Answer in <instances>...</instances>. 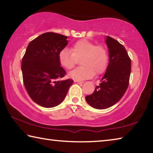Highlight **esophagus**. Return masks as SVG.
Returning <instances> with one entry per match:
<instances>
[{"instance_id": "34e87169", "label": "esophagus", "mask_w": 153, "mask_h": 153, "mask_svg": "<svg viewBox=\"0 0 153 153\" xmlns=\"http://www.w3.org/2000/svg\"><path fill=\"white\" fill-rule=\"evenodd\" d=\"M74 83L75 84H84V82H82V81H79V80H74Z\"/></svg>"}]
</instances>
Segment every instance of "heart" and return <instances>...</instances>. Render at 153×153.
Returning <instances> with one entry per match:
<instances>
[{
    "label": "heart",
    "instance_id": "heart-1",
    "mask_svg": "<svg viewBox=\"0 0 153 153\" xmlns=\"http://www.w3.org/2000/svg\"><path fill=\"white\" fill-rule=\"evenodd\" d=\"M80 60L82 66L69 73L72 79L81 80L90 78L94 74H101L108 65V55L107 50L102 45H96L90 41L82 39L73 44L70 51L64 49L59 53V62L63 68L67 69L73 68Z\"/></svg>",
    "mask_w": 153,
    "mask_h": 153
}]
</instances>
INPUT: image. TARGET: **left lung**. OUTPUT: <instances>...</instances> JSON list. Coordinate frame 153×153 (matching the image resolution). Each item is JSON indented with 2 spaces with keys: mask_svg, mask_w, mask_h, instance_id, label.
<instances>
[{
  "mask_svg": "<svg viewBox=\"0 0 153 153\" xmlns=\"http://www.w3.org/2000/svg\"><path fill=\"white\" fill-rule=\"evenodd\" d=\"M109 63L100 83L91 95L85 97L89 105L96 109H106L117 103L129 84L131 60L124 47L114 39L106 36Z\"/></svg>",
  "mask_w": 153,
  "mask_h": 153,
  "instance_id": "obj_1",
  "label": "left lung"
}]
</instances>
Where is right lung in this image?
Instances as JSON below:
<instances>
[{
  "instance_id": "1",
  "label": "right lung",
  "mask_w": 153,
  "mask_h": 153,
  "mask_svg": "<svg viewBox=\"0 0 153 153\" xmlns=\"http://www.w3.org/2000/svg\"><path fill=\"white\" fill-rule=\"evenodd\" d=\"M67 36L48 32L30 41L21 63L24 85L30 98L44 108H53L65 99L73 84L62 78L66 71L59 62V53L68 45Z\"/></svg>"
}]
</instances>
